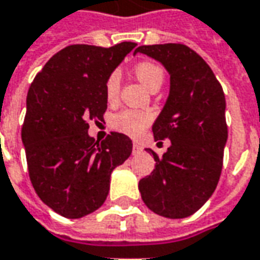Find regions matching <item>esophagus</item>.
<instances>
[{
  "instance_id": "34e87169",
  "label": "esophagus",
  "mask_w": 260,
  "mask_h": 260,
  "mask_svg": "<svg viewBox=\"0 0 260 260\" xmlns=\"http://www.w3.org/2000/svg\"><path fill=\"white\" fill-rule=\"evenodd\" d=\"M132 152H134L135 155L136 153H141V152H142V146H141L138 142H135L134 143V146H132Z\"/></svg>"
}]
</instances>
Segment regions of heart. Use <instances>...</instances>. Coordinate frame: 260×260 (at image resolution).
I'll use <instances>...</instances> for the list:
<instances>
[{
	"label": "heart",
	"instance_id": "b5f03b06",
	"mask_svg": "<svg viewBox=\"0 0 260 260\" xmlns=\"http://www.w3.org/2000/svg\"><path fill=\"white\" fill-rule=\"evenodd\" d=\"M135 74L138 80L149 91L155 88H160L165 80V73L160 67L152 61H141L135 66ZM119 86H121V76L118 70H114L105 81V95L108 101H115L119 95ZM152 122V115L146 111L139 110H122L115 114L111 119L112 128L121 131L126 135L139 136L145 128Z\"/></svg>",
	"mask_w": 260,
	"mask_h": 260
}]
</instances>
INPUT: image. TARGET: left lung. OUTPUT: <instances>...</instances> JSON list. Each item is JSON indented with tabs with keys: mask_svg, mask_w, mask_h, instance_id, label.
I'll return each instance as SVG.
<instances>
[{
	"mask_svg": "<svg viewBox=\"0 0 260 260\" xmlns=\"http://www.w3.org/2000/svg\"><path fill=\"white\" fill-rule=\"evenodd\" d=\"M170 74V91L152 126L155 141L169 139L161 157L152 149L153 172L139 180L143 203L166 218H186L212 196L222 170L228 128L222 87L204 59L181 43L139 46Z\"/></svg>",
	"mask_w": 260,
	"mask_h": 260,
	"instance_id": "left-lung-1",
	"label": "left lung"
}]
</instances>
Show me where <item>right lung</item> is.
Wrapping results in <instances>:
<instances>
[{
    "mask_svg": "<svg viewBox=\"0 0 260 260\" xmlns=\"http://www.w3.org/2000/svg\"><path fill=\"white\" fill-rule=\"evenodd\" d=\"M70 45L36 74L26 97L22 142L29 177L39 199L66 218H81L104 204L114 169L132 152V141L111 132L88 135V121H103L107 77L135 48Z\"/></svg>",
    "mask_w": 260,
    "mask_h": 260,
    "instance_id": "obj_1",
    "label": "right lung"
}]
</instances>
